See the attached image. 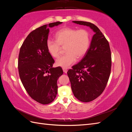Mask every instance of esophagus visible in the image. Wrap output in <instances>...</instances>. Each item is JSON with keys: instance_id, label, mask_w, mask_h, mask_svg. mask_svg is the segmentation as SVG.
<instances>
[{"instance_id": "34e87169", "label": "esophagus", "mask_w": 132, "mask_h": 132, "mask_svg": "<svg viewBox=\"0 0 132 132\" xmlns=\"http://www.w3.org/2000/svg\"><path fill=\"white\" fill-rule=\"evenodd\" d=\"M63 70L64 72L65 73H67V71H68V69L67 68H63Z\"/></svg>"}]
</instances>
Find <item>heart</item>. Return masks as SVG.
<instances>
[{
	"label": "heart",
	"instance_id": "b5f03b06",
	"mask_svg": "<svg viewBox=\"0 0 132 132\" xmlns=\"http://www.w3.org/2000/svg\"><path fill=\"white\" fill-rule=\"evenodd\" d=\"M54 37L55 41L51 39L46 41L47 50L52 57L58 58L61 53V46H65L66 53L56 61V65L63 68L69 67L75 63L77 58H82L90 46V34L85 29L63 28L55 34Z\"/></svg>",
	"mask_w": 132,
	"mask_h": 132
}]
</instances>
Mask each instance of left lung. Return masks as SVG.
I'll return each mask as SVG.
<instances>
[{"instance_id":"left-lung-1","label":"left lung","mask_w":132,"mask_h":132,"mask_svg":"<svg viewBox=\"0 0 132 132\" xmlns=\"http://www.w3.org/2000/svg\"><path fill=\"white\" fill-rule=\"evenodd\" d=\"M73 22L89 26L95 32L84 57L67 72L74 96L88 102L98 97L107 85L111 69V50L109 42L96 26L89 22Z\"/></svg>"}]
</instances>
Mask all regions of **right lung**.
Segmentation results:
<instances>
[{"instance_id": "add662e5", "label": "right lung", "mask_w": 132, "mask_h": 132, "mask_svg": "<svg viewBox=\"0 0 132 132\" xmlns=\"http://www.w3.org/2000/svg\"><path fill=\"white\" fill-rule=\"evenodd\" d=\"M62 23L57 21L48 26L52 27ZM48 26L31 32L20 48L18 59L19 73L23 87L32 98L43 105L54 101L57 94V80L63 73L61 67H52L54 60L47 50Z\"/></svg>"}]
</instances>
